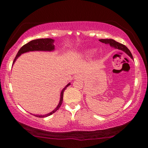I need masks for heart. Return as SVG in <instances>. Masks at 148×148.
Masks as SVG:
<instances>
[{"label": "heart", "mask_w": 148, "mask_h": 148, "mask_svg": "<svg viewBox=\"0 0 148 148\" xmlns=\"http://www.w3.org/2000/svg\"><path fill=\"white\" fill-rule=\"evenodd\" d=\"M93 52H94V50H89V51L87 52V54L90 55V54H92L93 53Z\"/></svg>", "instance_id": "b5f03b06"}]
</instances>
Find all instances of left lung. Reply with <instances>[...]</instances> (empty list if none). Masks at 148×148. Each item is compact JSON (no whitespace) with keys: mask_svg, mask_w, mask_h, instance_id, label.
Listing matches in <instances>:
<instances>
[{"mask_svg":"<svg viewBox=\"0 0 148 148\" xmlns=\"http://www.w3.org/2000/svg\"><path fill=\"white\" fill-rule=\"evenodd\" d=\"M99 40H100V42H102V43L108 44H110V46H112V47H114L115 48H117V49L123 50V51L126 52V53L128 54L129 56H131V58H133L132 54L131 53L130 50L127 48V46L123 45V44L119 43V42H117L115 41V40H112V39H100Z\"/></svg>","mask_w":148,"mask_h":148,"instance_id":"obj_1","label":"left lung"}]
</instances>
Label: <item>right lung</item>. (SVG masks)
I'll use <instances>...</instances> for the list:
<instances>
[{"mask_svg": "<svg viewBox=\"0 0 148 148\" xmlns=\"http://www.w3.org/2000/svg\"><path fill=\"white\" fill-rule=\"evenodd\" d=\"M54 40L52 39H50V38H41V39H37V40H34L28 42L25 45H23L22 47L20 48L19 51H18L17 55H16L15 59L13 60V63L15 62L16 59L21 55V54L24 53V52H29V51H35V50H42V51H51L54 49V45L53 44ZM70 84L66 85V86L64 88L63 90H62L61 94H60V102L57 107L54 109L53 111H52L51 112H50L49 114H45V115H34L36 117H40V118H44V117H46L50 116L57 111L58 108H60V106H61L62 103V99H63V93L64 91L65 90V89L69 86Z\"/></svg>", "mask_w": 148, "mask_h": 148, "instance_id": "1", "label": "right lung"}]
</instances>
